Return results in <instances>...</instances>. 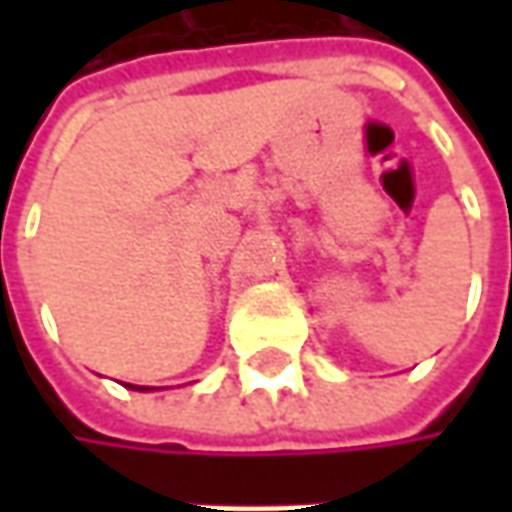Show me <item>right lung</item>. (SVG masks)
Listing matches in <instances>:
<instances>
[{
    "label": "right lung",
    "mask_w": 512,
    "mask_h": 512,
    "mask_svg": "<svg viewBox=\"0 0 512 512\" xmlns=\"http://www.w3.org/2000/svg\"><path fill=\"white\" fill-rule=\"evenodd\" d=\"M130 390H150V387H136V384H130Z\"/></svg>",
    "instance_id": "obj_1"
}]
</instances>
